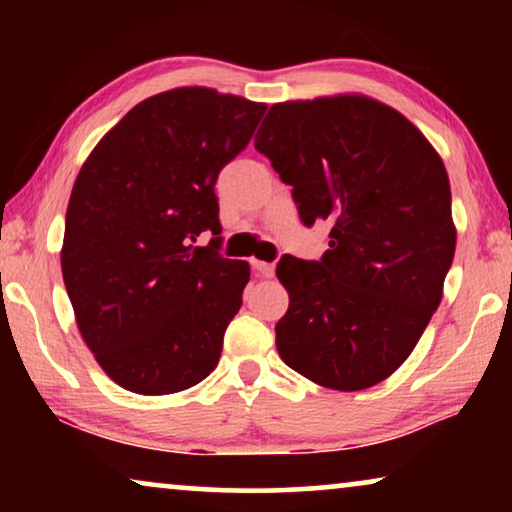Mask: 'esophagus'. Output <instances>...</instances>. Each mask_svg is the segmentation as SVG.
I'll use <instances>...</instances> for the list:
<instances>
[{"instance_id":"esophagus-1","label":"esophagus","mask_w":512,"mask_h":512,"mask_svg":"<svg viewBox=\"0 0 512 512\" xmlns=\"http://www.w3.org/2000/svg\"><path fill=\"white\" fill-rule=\"evenodd\" d=\"M251 268H254V272L258 277H272L275 275V265L272 263H265V261H251Z\"/></svg>"}]
</instances>
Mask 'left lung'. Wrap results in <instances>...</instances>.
<instances>
[{
  "label": "left lung",
  "instance_id": "1",
  "mask_svg": "<svg viewBox=\"0 0 512 512\" xmlns=\"http://www.w3.org/2000/svg\"><path fill=\"white\" fill-rule=\"evenodd\" d=\"M300 219L331 223L321 261L282 256L286 366L359 391L403 366L443 300L457 228L443 158L401 111L342 93L272 104L254 139Z\"/></svg>",
  "mask_w": 512,
  "mask_h": 512
}]
</instances>
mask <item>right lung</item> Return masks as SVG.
Segmentation results:
<instances>
[{
	"mask_svg": "<svg viewBox=\"0 0 512 512\" xmlns=\"http://www.w3.org/2000/svg\"><path fill=\"white\" fill-rule=\"evenodd\" d=\"M263 102L205 86L146 97L104 135L69 195L60 263L100 368L142 396L177 394L219 363L249 263L216 247L214 184L249 144Z\"/></svg>",
	"mask_w": 512,
	"mask_h": 512,
	"instance_id": "add662e5",
	"label": "right lung"
}]
</instances>
